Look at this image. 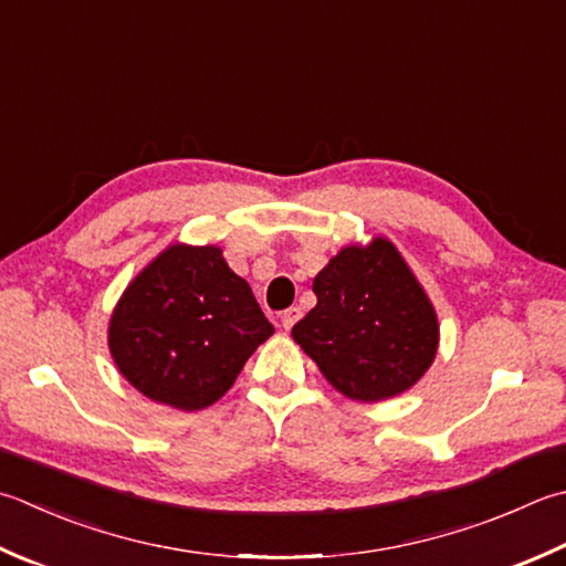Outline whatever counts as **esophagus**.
<instances>
[{"instance_id":"obj_1","label":"esophagus","mask_w":566,"mask_h":566,"mask_svg":"<svg viewBox=\"0 0 566 566\" xmlns=\"http://www.w3.org/2000/svg\"><path fill=\"white\" fill-rule=\"evenodd\" d=\"M298 318H302V308H298V306H290V308H286V312L282 314V326H284L286 331H290Z\"/></svg>"}]
</instances>
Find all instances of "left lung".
<instances>
[{"label": "left lung", "instance_id": "8db88e82", "mask_svg": "<svg viewBox=\"0 0 566 566\" xmlns=\"http://www.w3.org/2000/svg\"><path fill=\"white\" fill-rule=\"evenodd\" d=\"M314 294L316 306L292 336L353 400L400 395L434 360L437 314L392 242L340 250L316 274Z\"/></svg>", "mask_w": 566, "mask_h": 566}]
</instances>
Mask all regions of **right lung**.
Instances as JSON below:
<instances>
[{
    "instance_id": "right-lung-1",
    "label": "right lung",
    "mask_w": 566,
    "mask_h": 566,
    "mask_svg": "<svg viewBox=\"0 0 566 566\" xmlns=\"http://www.w3.org/2000/svg\"><path fill=\"white\" fill-rule=\"evenodd\" d=\"M272 334L250 284L218 248L174 245L122 294L109 350L142 395L193 412L220 400Z\"/></svg>"
}]
</instances>
